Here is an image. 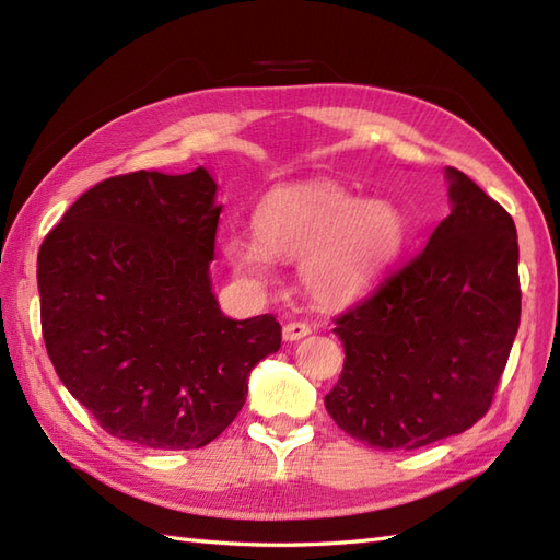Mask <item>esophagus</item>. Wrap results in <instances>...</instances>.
Wrapping results in <instances>:
<instances>
[{
    "instance_id": "obj_1",
    "label": "esophagus",
    "mask_w": 560,
    "mask_h": 560,
    "mask_svg": "<svg viewBox=\"0 0 560 560\" xmlns=\"http://www.w3.org/2000/svg\"><path fill=\"white\" fill-rule=\"evenodd\" d=\"M311 332V325L302 323V320H294V323H288L282 327V337L284 342H296V339H302Z\"/></svg>"
}]
</instances>
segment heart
I'll return each instance as SVG.
<instances>
[{
	"label": "heart",
	"mask_w": 560,
	"mask_h": 560,
	"mask_svg": "<svg viewBox=\"0 0 560 560\" xmlns=\"http://www.w3.org/2000/svg\"><path fill=\"white\" fill-rule=\"evenodd\" d=\"M254 235L223 240L233 276L266 288L276 258L299 261L304 292L325 308L357 302L371 290L406 237L404 213L385 199L359 201L332 183L282 185L258 201Z\"/></svg>",
	"instance_id": "heart-1"
}]
</instances>
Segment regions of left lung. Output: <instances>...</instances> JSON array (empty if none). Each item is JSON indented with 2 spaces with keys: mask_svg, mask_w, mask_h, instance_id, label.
Listing matches in <instances>:
<instances>
[{
  "mask_svg": "<svg viewBox=\"0 0 560 560\" xmlns=\"http://www.w3.org/2000/svg\"><path fill=\"white\" fill-rule=\"evenodd\" d=\"M452 213L428 247L335 318L345 368L325 408L349 438L411 452L466 432L492 406L521 325L509 211L446 168Z\"/></svg>",
  "mask_w": 560,
  "mask_h": 560,
  "instance_id": "8db88e82",
  "label": "left lung"
}]
</instances>
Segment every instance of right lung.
<instances>
[{"instance_id": "right-lung-1", "label": "right lung", "mask_w": 560, "mask_h": 560, "mask_svg": "<svg viewBox=\"0 0 560 560\" xmlns=\"http://www.w3.org/2000/svg\"><path fill=\"white\" fill-rule=\"evenodd\" d=\"M207 168L94 185L37 254L43 337L66 389L118 440L159 452L213 442L280 349L264 313L233 320L211 292L221 209Z\"/></svg>"}]
</instances>
